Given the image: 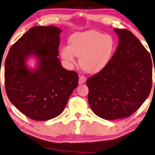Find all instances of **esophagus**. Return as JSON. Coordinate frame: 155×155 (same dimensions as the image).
I'll list each match as a JSON object with an SVG mask.
<instances>
[{
	"label": "esophagus",
	"mask_w": 155,
	"mask_h": 155,
	"mask_svg": "<svg viewBox=\"0 0 155 155\" xmlns=\"http://www.w3.org/2000/svg\"><path fill=\"white\" fill-rule=\"evenodd\" d=\"M87 81L86 77L83 75L79 76V81H78V84H83L84 83Z\"/></svg>",
	"instance_id": "1"
}]
</instances>
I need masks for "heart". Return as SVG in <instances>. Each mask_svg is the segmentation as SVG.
<instances>
[{
    "label": "heart",
    "mask_w": 155,
    "mask_h": 155,
    "mask_svg": "<svg viewBox=\"0 0 155 155\" xmlns=\"http://www.w3.org/2000/svg\"><path fill=\"white\" fill-rule=\"evenodd\" d=\"M116 48L114 36L91 30L72 34L69 44L62 45L60 53L69 67L75 64L76 56H79V64L84 71L97 73L109 64Z\"/></svg>",
    "instance_id": "obj_1"
}]
</instances>
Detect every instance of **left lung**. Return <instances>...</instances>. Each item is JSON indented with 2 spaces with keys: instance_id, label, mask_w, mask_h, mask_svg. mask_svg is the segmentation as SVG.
Listing matches in <instances>:
<instances>
[{
  "instance_id": "obj_1",
  "label": "left lung",
  "mask_w": 155,
  "mask_h": 155,
  "mask_svg": "<svg viewBox=\"0 0 155 155\" xmlns=\"http://www.w3.org/2000/svg\"><path fill=\"white\" fill-rule=\"evenodd\" d=\"M114 31L119 43L111 61L87 81L92 111L110 120L130 116L140 107L149 95L153 77V61L141 42L128 29Z\"/></svg>"
}]
</instances>
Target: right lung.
<instances>
[{
  "mask_svg": "<svg viewBox=\"0 0 155 155\" xmlns=\"http://www.w3.org/2000/svg\"><path fill=\"white\" fill-rule=\"evenodd\" d=\"M55 26H35L12 45L5 60V82L8 99L21 113L36 121L58 116L78 86L75 71L62 68L58 56L60 33ZM34 55L37 67L26 60Z\"/></svg>",
  "mask_w": 155,
  "mask_h": 155,
  "instance_id": "1",
  "label": "right lung"
}]
</instances>
